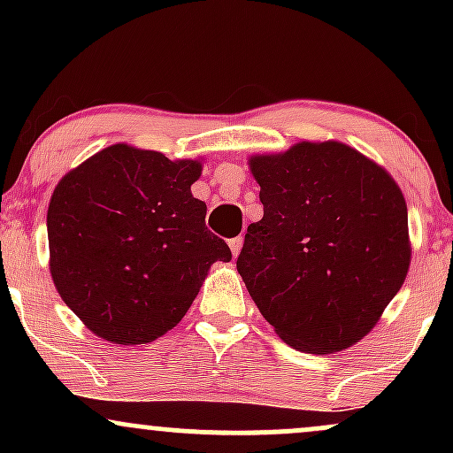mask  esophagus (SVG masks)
Masks as SVG:
<instances>
[{
  "instance_id": "1",
  "label": "esophagus",
  "mask_w": 453,
  "mask_h": 453,
  "mask_svg": "<svg viewBox=\"0 0 453 453\" xmlns=\"http://www.w3.org/2000/svg\"><path fill=\"white\" fill-rule=\"evenodd\" d=\"M230 249H232V256L236 257L238 253H241V249H242V236L230 238Z\"/></svg>"
}]
</instances>
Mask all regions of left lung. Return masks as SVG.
<instances>
[{"instance_id":"1","label":"left lung","mask_w":453,"mask_h":453,"mask_svg":"<svg viewBox=\"0 0 453 453\" xmlns=\"http://www.w3.org/2000/svg\"><path fill=\"white\" fill-rule=\"evenodd\" d=\"M264 217L236 268L259 313L309 353L351 347L403 288L407 204L386 170L341 142L251 157Z\"/></svg>"}]
</instances>
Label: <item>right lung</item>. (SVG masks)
Returning <instances> with one entry per match:
<instances>
[{"label":"right lung","mask_w":453,"mask_h":453,"mask_svg":"<svg viewBox=\"0 0 453 453\" xmlns=\"http://www.w3.org/2000/svg\"><path fill=\"white\" fill-rule=\"evenodd\" d=\"M197 161L112 144L67 173L46 215L50 274L93 334L155 341L183 319L211 264L230 262L191 196Z\"/></svg>","instance_id":"right-lung-1"}]
</instances>
